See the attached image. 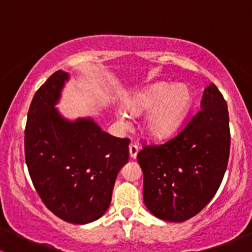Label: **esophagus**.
<instances>
[{"label": "esophagus", "instance_id": "34e87169", "mask_svg": "<svg viewBox=\"0 0 252 252\" xmlns=\"http://www.w3.org/2000/svg\"><path fill=\"white\" fill-rule=\"evenodd\" d=\"M139 152V146L135 144H130L129 145V155H130V158L135 159L136 156H138Z\"/></svg>", "mask_w": 252, "mask_h": 252}]
</instances>
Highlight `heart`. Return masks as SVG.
<instances>
[{
	"mask_svg": "<svg viewBox=\"0 0 252 252\" xmlns=\"http://www.w3.org/2000/svg\"><path fill=\"white\" fill-rule=\"evenodd\" d=\"M192 91L188 84L158 81L129 94L124 108L117 111L123 126H128L130 114L146 112L142 130L152 140H166L178 130L192 106Z\"/></svg>",
	"mask_w": 252,
	"mask_h": 252,
	"instance_id": "heart-1",
	"label": "heart"
}]
</instances>
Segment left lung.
I'll return each mask as SVG.
<instances>
[{
    "label": "left lung",
    "mask_w": 252,
    "mask_h": 252,
    "mask_svg": "<svg viewBox=\"0 0 252 252\" xmlns=\"http://www.w3.org/2000/svg\"><path fill=\"white\" fill-rule=\"evenodd\" d=\"M201 110L172 140L138 154L144 202L162 220L184 222L212 200L229 158L227 102L215 84L204 90Z\"/></svg>",
    "instance_id": "obj_1"
}]
</instances>
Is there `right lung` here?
<instances>
[{
  "label": "right lung",
  "mask_w": 252,
  "mask_h": 252,
  "mask_svg": "<svg viewBox=\"0 0 252 252\" xmlns=\"http://www.w3.org/2000/svg\"><path fill=\"white\" fill-rule=\"evenodd\" d=\"M69 73L57 70L36 91L25 126V162L37 194L73 224L98 220L110 207L116 178L129 159V140L102 130L93 117L69 119L60 103Z\"/></svg>",
  "instance_id": "right-lung-1"
}]
</instances>
